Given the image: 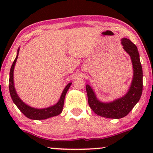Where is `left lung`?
Here are the masks:
<instances>
[{
	"mask_svg": "<svg viewBox=\"0 0 153 153\" xmlns=\"http://www.w3.org/2000/svg\"><path fill=\"white\" fill-rule=\"evenodd\" d=\"M122 45L130 56L133 67L132 81L127 94L111 102L103 103L97 99L90 85H85L89 106L96 114L106 118L121 119L127 116L138 102L143 93V68L137 47L127 38L122 39Z\"/></svg>",
	"mask_w": 153,
	"mask_h": 153,
	"instance_id": "8db88e82",
	"label": "left lung"
}]
</instances>
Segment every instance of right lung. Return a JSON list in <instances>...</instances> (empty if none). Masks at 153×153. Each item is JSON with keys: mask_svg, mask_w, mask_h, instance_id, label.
Listing matches in <instances>:
<instances>
[{"mask_svg": "<svg viewBox=\"0 0 153 153\" xmlns=\"http://www.w3.org/2000/svg\"><path fill=\"white\" fill-rule=\"evenodd\" d=\"M19 49L17 52V55L16 59L12 64L11 68L10 71V78H9V91L11 99L13 100V103L16 105L18 108L26 116L27 118L31 119H34V120H42V119H46L50 117H55V116L59 115L62 111L63 106H64V101L67 91H68L70 86L71 85L72 82H70L63 90L62 95H61L59 100L56 104L53 106L48 107V108H36L31 107L26 105L25 103L23 102L19 97L18 94H16V91L14 88V82H13V71H14V67L16 62L17 58H18Z\"/></svg>", "mask_w": 153, "mask_h": 153, "instance_id": "add662e5", "label": "right lung"}]
</instances>
